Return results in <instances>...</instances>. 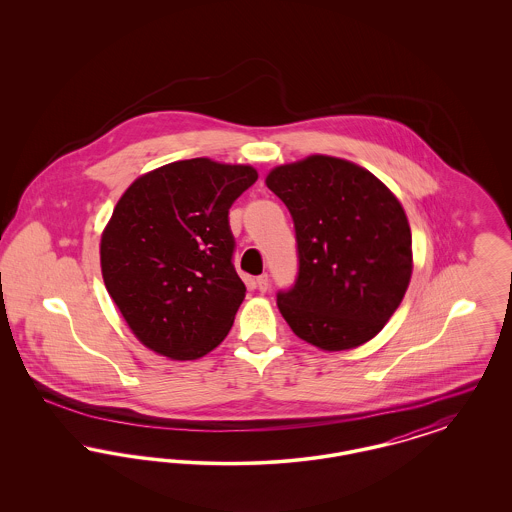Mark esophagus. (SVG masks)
Wrapping results in <instances>:
<instances>
[{
  "mask_svg": "<svg viewBox=\"0 0 512 512\" xmlns=\"http://www.w3.org/2000/svg\"><path fill=\"white\" fill-rule=\"evenodd\" d=\"M270 280H268V274H261V276H257V280H255V286H257V290L261 293H265L268 290V284Z\"/></svg>",
  "mask_w": 512,
  "mask_h": 512,
  "instance_id": "esophagus-1",
  "label": "esophagus"
}]
</instances>
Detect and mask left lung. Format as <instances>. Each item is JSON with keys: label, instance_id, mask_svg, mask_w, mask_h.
Here are the masks:
<instances>
[{"label": "left lung", "instance_id": "1", "mask_svg": "<svg viewBox=\"0 0 512 512\" xmlns=\"http://www.w3.org/2000/svg\"><path fill=\"white\" fill-rule=\"evenodd\" d=\"M265 184L295 224L299 276L276 299L293 334L322 351L372 340L401 305L413 274L401 201L372 172L330 155L278 165Z\"/></svg>", "mask_w": 512, "mask_h": 512}]
</instances>
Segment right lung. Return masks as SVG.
<instances>
[{
	"label": "right lung",
	"instance_id": "1",
	"mask_svg": "<svg viewBox=\"0 0 512 512\" xmlns=\"http://www.w3.org/2000/svg\"><path fill=\"white\" fill-rule=\"evenodd\" d=\"M257 176L209 157L174 161L138 176L117 201L101 232V276L153 353L195 361L230 332L245 286L228 209Z\"/></svg>",
	"mask_w": 512,
	"mask_h": 512
}]
</instances>
